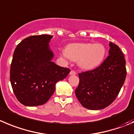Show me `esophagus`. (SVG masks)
<instances>
[{"label":"esophagus","mask_w":134,"mask_h":134,"mask_svg":"<svg viewBox=\"0 0 134 134\" xmlns=\"http://www.w3.org/2000/svg\"><path fill=\"white\" fill-rule=\"evenodd\" d=\"M69 74L71 75H76V71H73V70H71V72H70Z\"/></svg>","instance_id":"1"}]
</instances>
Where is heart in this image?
<instances>
[{
    "instance_id": "obj_1",
    "label": "heart",
    "mask_w": 134,
    "mask_h": 134,
    "mask_svg": "<svg viewBox=\"0 0 134 134\" xmlns=\"http://www.w3.org/2000/svg\"><path fill=\"white\" fill-rule=\"evenodd\" d=\"M63 54L66 58L77 62L81 69L89 70L96 68L103 62L106 48L100 43H75L69 45Z\"/></svg>"
}]
</instances>
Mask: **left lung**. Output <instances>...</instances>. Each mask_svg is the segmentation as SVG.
<instances>
[{
  "mask_svg": "<svg viewBox=\"0 0 134 134\" xmlns=\"http://www.w3.org/2000/svg\"><path fill=\"white\" fill-rule=\"evenodd\" d=\"M109 56L98 67L79 74L76 97L85 108L104 109L117 97L126 76L124 55L117 45L110 42Z\"/></svg>",
  "mask_w": 134,
  "mask_h": 134,
  "instance_id": "8db88e82",
  "label": "left lung"
}]
</instances>
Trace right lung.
<instances>
[{"mask_svg":"<svg viewBox=\"0 0 134 134\" xmlns=\"http://www.w3.org/2000/svg\"><path fill=\"white\" fill-rule=\"evenodd\" d=\"M53 36H31L23 39L13 55L10 82L15 97L25 106L41 105L55 92V84L71 70L52 62L54 53L49 42Z\"/></svg>","mask_w":134,"mask_h":134,"instance_id":"obj_1","label":"right lung"}]
</instances>
